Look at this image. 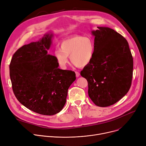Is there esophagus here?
<instances>
[{
	"mask_svg": "<svg viewBox=\"0 0 146 146\" xmlns=\"http://www.w3.org/2000/svg\"><path fill=\"white\" fill-rule=\"evenodd\" d=\"M75 74H76V77H79V75H80L79 72H77V71L75 72Z\"/></svg>",
	"mask_w": 146,
	"mask_h": 146,
	"instance_id": "1",
	"label": "esophagus"
}]
</instances>
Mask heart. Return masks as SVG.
<instances>
[{
	"label": "heart",
	"instance_id": "obj_1",
	"mask_svg": "<svg viewBox=\"0 0 146 146\" xmlns=\"http://www.w3.org/2000/svg\"><path fill=\"white\" fill-rule=\"evenodd\" d=\"M60 48L54 51L55 57L61 69L66 68L68 56L71 62L79 68L85 67L91 63L96 52L94 40L90 37L75 35L62 40Z\"/></svg>",
	"mask_w": 146,
	"mask_h": 146
}]
</instances>
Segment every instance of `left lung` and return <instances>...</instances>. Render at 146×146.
I'll return each mask as SVG.
<instances>
[{
    "label": "left lung",
    "instance_id": "1",
    "mask_svg": "<svg viewBox=\"0 0 146 146\" xmlns=\"http://www.w3.org/2000/svg\"><path fill=\"white\" fill-rule=\"evenodd\" d=\"M96 52L93 60L80 72L88 82V94L98 106L115 104L131 88L133 57L126 39L108 27L93 31Z\"/></svg>",
    "mask_w": 146,
    "mask_h": 146
}]
</instances>
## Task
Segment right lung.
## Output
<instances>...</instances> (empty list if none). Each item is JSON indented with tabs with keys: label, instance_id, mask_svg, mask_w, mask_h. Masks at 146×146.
Returning <instances> with one entry per match:
<instances>
[{
	"label": "right lung",
	"instance_id": "obj_1",
	"mask_svg": "<svg viewBox=\"0 0 146 146\" xmlns=\"http://www.w3.org/2000/svg\"><path fill=\"white\" fill-rule=\"evenodd\" d=\"M52 34L39 41L25 44L13 54L10 76L15 98L24 106L38 114L53 115L66 103L68 89L75 73L62 70L53 56L48 54Z\"/></svg>",
	"mask_w": 146,
	"mask_h": 146
}]
</instances>
